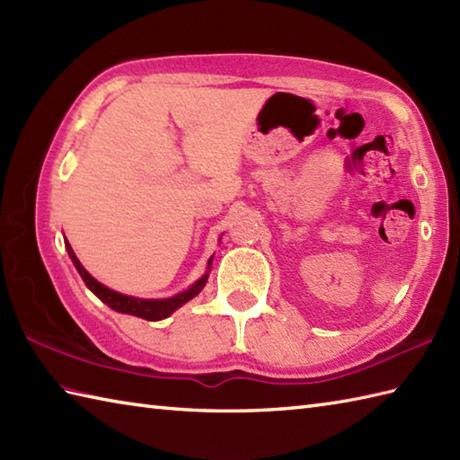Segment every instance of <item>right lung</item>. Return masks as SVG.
Masks as SVG:
<instances>
[{
    "mask_svg": "<svg viewBox=\"0 0 460 460\" xmlns=\"http://www.w3.org/2000/svg\"><path fill=\"white\" fill-rule=\"evenodd\" d=\"M65 247H66L68 257H71V261H73L75 269L79 270L81 279L84 280V285L89 287L94 292V295L104 302L106 306H111L116 312H120V314H132V316H138V318L150 320V322L168 318L173 310H178L180 306L185 305V302H190L193 296H198L199 292H201V288L205 287V282H208V277H209V270H208L198 282H195V285H191L188 290H183V292H180V295H175L172 298L152 300V298L126 296V295H120V292L111 290L109 287L101 285L99 280H96L94 277H91L89 272H86V269L81 265V261L76 259L73 247L68 245V241L65 243ZM209 265H211V259H209Z\"/></svg>",
    "mask_w": 460,
    "mask_h": 460,
    "instance_id": "right-lung-1",
    "label": "right lung"
}]
</instances>
